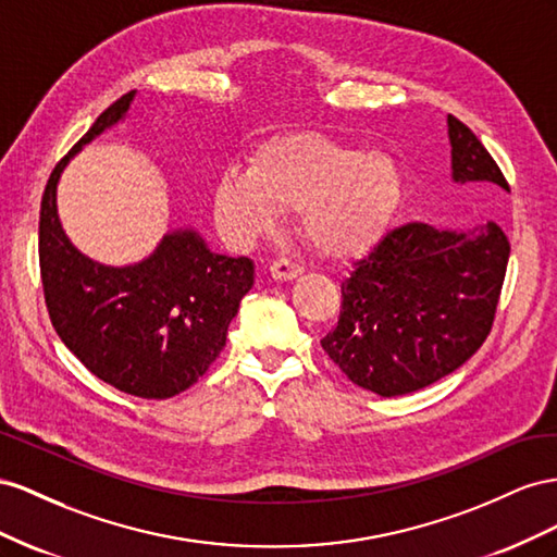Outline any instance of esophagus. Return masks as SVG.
I'll list each match as a JSON object with an SVG mask.
<instances>
[{"label":"esophagus","mask_w":557,"mask_h":557,"mask_svg":"<svg viewBox=\"0 0 557 557\" xmlns=\"http://www.w3.org/2000/svg\"><path fill=\"white\" fill-rule=\"evenodd\" d=\"M268 270H270V275H273L275 280L292 282V280H296L300 273H304V265H298V263H294V261H289V259H277V261L270 263Z\"/></svg>","instance_id":"34e87169"}]
</instances>
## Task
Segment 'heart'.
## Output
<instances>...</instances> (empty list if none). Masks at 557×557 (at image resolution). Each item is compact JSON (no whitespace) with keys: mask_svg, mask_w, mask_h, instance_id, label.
I'll return each mask as SVG.
<instances>
[{"mask_svg":"<svg viewBox=\"0 0 557 557\" xmlns=\"http://www.w3.org/2000/svg\"><path fill=\"white\" fill-rule=\"evenodd\" d=\"M401 200L404 174L394 156L317 133H289L268 139L249 165L221 172L212 210L235 247L259 243L284 210H296L306 240L324 257L345 259L387 233Z\"/></svg>","mask_w":557,"mask_h":557,"instance_id":"obj_1","label":"heart"}]
</instances>
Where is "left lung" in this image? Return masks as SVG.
I'll return each instance as SVG.
<instances>
[{
    "instance_id": "obj_1",
    "label": "left lung",
    "mask_w": 557,
    "mask_h": 557,
    "mask_svg": "<svg viewBox=\"0 0 557 557\" xmlns=\"http://www.w3.org/2000/svg\"><path fill=\"white\" fill-rule=\"evenodd\" d=\"M448 139L455 184L508 190L481 139L450 114ZM508 253L495 221L469 231L418 221L389 231L341 284L338 326L322 338L324 352L355 385L380 396L436 383L485 343Z\"/></svg>"
}]
</instances>
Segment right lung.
Instances as JSON below:
<instances>
[{
  "mask_svg": "<svg viewBox=\"0 0 557 557\" xmlns=\"http://www.w3.org/2000/svg\"><path fill=\"white\" fill-rule=\"evenodd\" d=\"M135 90L104 109L51 172L39 214L41 284L53 329L107 385L141 399H170L210 369L253 284V261L216 253L196 228L168 231L131 265L78 251L58 216V184L72 158L123 123Z\"/></svg>",
  "mask_w": 557,
  "mask_h": 557,
  "instance_id": "right-lung-1",
  "label": "right lung"
}]
</instances>
